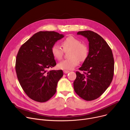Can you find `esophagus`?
<instances>
[{
    "instance_id": "obj_1",
    "label": "esophagus",
    "mask_w": 130,
    "mask_h": 130,
    "mask_svg": "<svg viewBox=\"0 0 130 130\" xmlns=\"http://www.w3.org/2000/svg\"><path fill=\"white\" fill-rule=\"evenodd\" d=\"M63 72H64V73L65 74H67V73H69L70 72L69 71H66V70H64Z\"/></svg>"
}]
</instances>
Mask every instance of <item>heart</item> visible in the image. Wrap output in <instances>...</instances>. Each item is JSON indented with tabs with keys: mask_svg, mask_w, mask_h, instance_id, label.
Returning a JSON list of instances; mask_svg holds the SVG:
<instances>
[{
	"mask_svg": "<svg viewBox=\"0 0 130 130\" xmlns=\"http://www.w3.org/2000/svg\"><path fill=\"white\" fill-rule=\"evenodd\" d=\"M63 49L57 44H54L51 48L53 57L60 60L63 58L64 52H69V59L61 61L58 65L59 69L63 70H71L75 67L80 62H84L88 58L89 55V48L84 43L77 38L70 36L66 38L61 43Z\"/></svg>",
	"mask_w": 130,
	"mask_h": 130,
	"instance_id": "1",
	"label": "heart"
}]
</instances>
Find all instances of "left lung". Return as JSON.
<instances>
[{
	"label": "left lung",
	"mask_w": 130,
	"mask_h": 130,
	"mask_svg": "<svg viewBox=\"0 0 130 130\" xmlns=\"http://www.w3.org/2000/svg\"><path fill=\"white\" fill-rule=\"evenodd\" d=\"M89 42V55L79 70L73 85L75 92L82 99L92 101L101 96L111 83L114 70L112 51L106 41L91 30L77 32Z\"/></svg>",
	"instance_id": "left-lung-1"
}]
</instances>
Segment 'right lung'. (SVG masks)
Here are the masks:
<instances>
[{
  "label": "right lung",
  "instance_id": "add662e5",
  "mask_svg": "<svg viewBox=\"0 0 130 130\" xmlns=\"http://www.w3.org/2000/svg\"><path fill=\"white\" fill-rule=\"evenodd\" d=\"M64 37L55 31H39L22 45L16 56L15 69L20 86L29 98L38 102L49 100L56 92L62 70H51L56 65L51 48Z\"/></svg>",
  "mask_w": 130,
  "mask_h": 130
}]
</instances>
